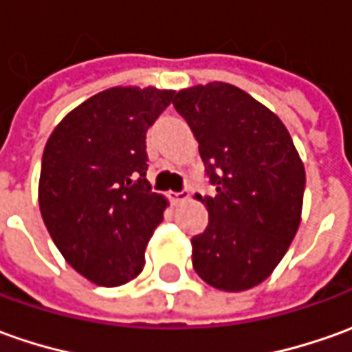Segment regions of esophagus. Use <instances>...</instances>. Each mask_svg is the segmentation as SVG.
Here are the masks:
<instances>
[{
  "label": "esophagus",
  "mask_w": 352,
  "mask_h": 352,
  "mask_svg": "<svg viewBox=\"0 0 352 352\" xmlns=\"http://www.w3.org/2000/svg\"><path fill=\"white\" fill-rule=\"evenodd\" d=\"M167 196H169V200H171L173 204L185 202V200H188V198H190V196H188V192H185V190H183V192H169Z\"/></svg>",
  "instance_id": "1"
}]
</instances>
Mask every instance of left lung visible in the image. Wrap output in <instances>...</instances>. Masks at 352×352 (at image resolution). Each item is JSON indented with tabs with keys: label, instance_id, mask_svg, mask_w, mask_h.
Here are the masks:
<instances>
[{
	"label": "left lung",
	"instance_id": "left-lung-1",
	"mask_svg": "<svg viewBox=\"0 0 352 352\" xmlns=\"http://www.w3.org/2000/svg\"><path fill=\"white\" fill-rule=\"evenodd\" d=\"M173 106L216 186V196H200L210 223L192 236V266L219 291L252 289L276 270L300 226L305 164L281 119L236 86H190Z\"/></svg>",
	"mask_w": 352,
	"mask_h": 352
}]
</instances>
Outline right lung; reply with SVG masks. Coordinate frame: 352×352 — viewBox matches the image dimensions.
<instances>
[{
    "mask_svg": "<svg viewBox=\"0 0 352 352\" xmlns=\"http://www.w3.org/2000/svg\"><path fill=\"white\" fill-rule=\"evenodd\" d=\"M173 90L116 86L88 98L50 135L38 202L69 266L102 287L144 267V250L167 208L146 179V131Z\"/></svg>",
    "mask_w": 352,
    "mask_h": 352,
    "instance_id": "right-lung-1",
    "label": "right lung"
}]
</instances>
